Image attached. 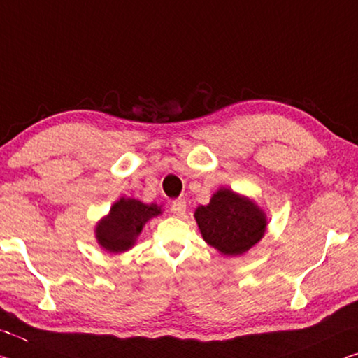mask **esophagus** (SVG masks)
Here are the masks:
<instances>
[{
	"mask_svg": "<svg viewBox=\"0 0 358 358\" xmlns=\"http://www.w3.org/2000/svg\"><path fill=\"white\" fill-rule=\"evenodd\" d=\"M172 212L175 215H178V217H181L186 212V201L185 199H175L172 202Z\"/></svg>",
	"mask_w": 358,
	"mask_h": 358,
	"instance_id": "34e87169",
	"label": "esophagus"
}]
</instances>
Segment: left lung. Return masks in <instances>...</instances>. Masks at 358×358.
Returning <instances> with one entry per match:
<instances>
[{
	"mask_svg": "<svg viewBox=\"0 0 358 358\" xmlns=\"http://www.w3.org/2000/svg\"><path fill=\"white\" fill-rule=\"evenodd\" d=\"M202 239L224 257H241L263 239L268 217L248 196L229 188L213 192L194 212Z\"/></svg>",
	"mask_w": 358,
	"mask_h": 358,
	"instance_id": "8db88e82",
	"label": "left lung"
}]
</instances>
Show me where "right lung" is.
<instances>
[{
	"label": "right lung",
	"mask_w": 358,
	"mask_h": 358,
	"mask_svg": "<svg viewBox=\"0 0 358 358\" xmlns=\"http://www.w3.org/2000/svg\"><path fill=\"white\" fill-rule=\"evenodd\" d=\"M159 215H162V206L121 197L95 224V239L108 253H124L137 243L145 224Z\"/></svg>",
	"instance_id": "add662e5"
}]
</instances>
